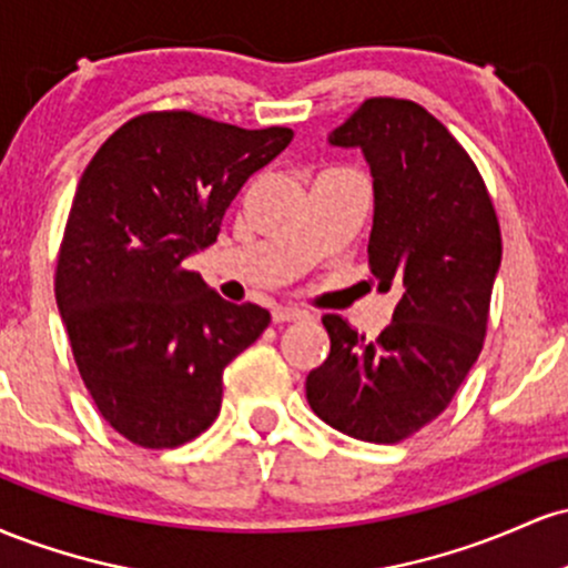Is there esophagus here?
Returning a JSON list of instances; mask_svg holds the SVG:
<instances>
[{
  "instance_id": "esophagus-1",
  "label": "esophagus",
  "mask_w": 568,
  "mask_h": 568,
  "mask_svg": "<svg viewBox=\"0 0 568 568\" xmlns=\"http://www.w3.org/2000/svg\"><path fill=\"white\" fill-rule=\"evenodd\" d=\"M304 317H310V312L302 310V306H275V310H272V321L275 323L304 321Z\"/></svg>"
}]
</instances>
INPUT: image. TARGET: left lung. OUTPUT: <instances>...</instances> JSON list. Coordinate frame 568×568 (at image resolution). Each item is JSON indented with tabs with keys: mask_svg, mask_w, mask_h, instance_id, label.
Masks as SVG:
<instances>
[{
	"mask_svg": "<svg viewBox=\"0 0 568 568\" xmlns=\"http://www.w3.org/2000/svg\"><path fill=\"white\" fill-rule=\"evenodd\" d=\"M361 149L374 179L368 264L400 293L393 323L366 342L325 315L331 355L306 376L312 410L338 433L397 443L443 414L484 347L501 234L484 179L427 109L368 98L328 135Z\"/></svg>",
	"mask_w": 568,
	"mask_h": 568,
	"instance_id": "1",
	"label": "left lung"
}]
</instances>
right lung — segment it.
<instances>
[{
	"mask_svg": "<svg viewBox=\"0 0 568 568\" xmlns=\"http://www.w3.org/2000/svg\"><path fill=\"white\" fill-rule=\"evenodd\" d=\"M293 130H245L192 112H149L84 168L55 272V302L103 419L143 448L197 438L221 410V376L270 325L224 302L184 258Z\"/></svg>",
	"mask_w": 568,
	"mask_h": 568,
	"instance_id": "right-lung-1",
	"label": "right lung"
}]
</instances>
